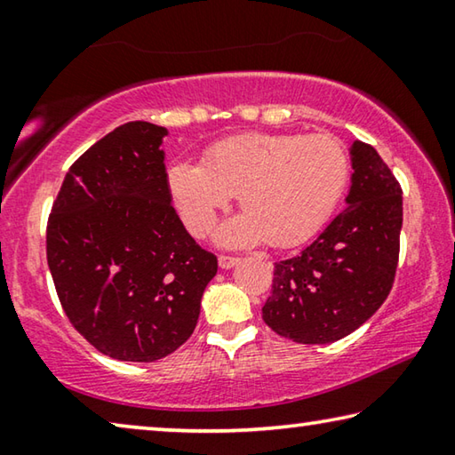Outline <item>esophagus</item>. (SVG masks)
I'll use <instances>...</instances> for the list:
<instances>
[{
	"mask_svg": "<svg viewBox=\"0 0 455 455\" xmlns=\"http://www.w3.org/2000/svg\"><path fill=\"white\" fill-rule=\"evenodd\" d=\"M236 263H238V257H230V255H220L219 257L220 268H233Z\"/></svg>",
	"mask_w": 455,
	"mask_h": 455,
	"instance_id": "obj_1",
	"label": "esophagus"
}]
</instances>
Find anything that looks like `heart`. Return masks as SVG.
Returning <instances> with one entry per match:
<instances>
[{"mask_svg": "<svg viewBox=\"0 0 455 455\" xmlns=\"http://www.w3.org/2000/svg\"><path fill=\"white\" fill-rule=\"evenodd\" d=\"M349 179L343 144L327 134H238L212 144L203 164L168 168V187L195 236L238 196L243 217L220 230V243L265 241L275 249L301 244L335 209Z\"/></svg>", "mask_w": 455, "mask_h": 455, "instance_id": "1", "label": "heart"}]
</instances>
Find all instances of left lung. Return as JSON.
Here are the masks:
<instances>
[{"label": "left lung", "mask_w": 455, "mask_h": 455, "mask_svg": "<svg viewBox=\"0 0 455 455\" xmlns=\"http://www.w3.org/2000/svg\"><path fill=\"white\" fill-rule=\"evenodd\" d=\"M347 206L301 255L275 263L263 321L295 343L323 345L359 329L395 281L403 198L371 144L351 146Z\"/></svg>", "instance_id": "obj_1"}]
</instances>
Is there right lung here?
Instances as JSON below:
<instances>
[{"mask_svg": "<svg viewBox=\"0 0 455 455\" xmlns=\"http://www.w3.org/2000/svg\"><path fill=\"white\" fill-rule=\"evenodd\" d=\"M166 128L128 122L82 154L52 204L45 251L72 327L118 361L171 355L196 327L217 257L171 203Z\"/></svg>", "mask_w": 455, "mask_h": 455, "instance_id": "1", "label": "right lung"}]
</instances>
